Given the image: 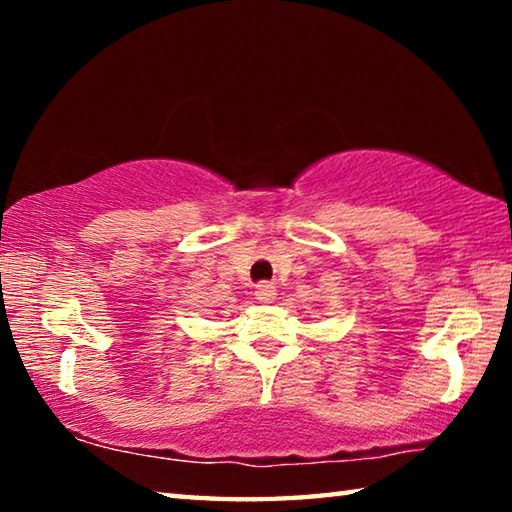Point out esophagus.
I'll return each instance as SVG.
<instances>
[{
	"label": "esophagus",
	"instance_id": "obj_1",
	"mask_svg": "<svg viewBox=\"0 0 512 512\" xmlns=\"http://www.w3.org/2000/svg\"><path fill=\"white\" fill-rule=\"evenodd\" d=\"M255 298L259 302H273L275 300V287L273 282H259L255 287Z\"/></svg>",
	"mask_w": 512,
	"mask_h": 512
}]
</instances>
